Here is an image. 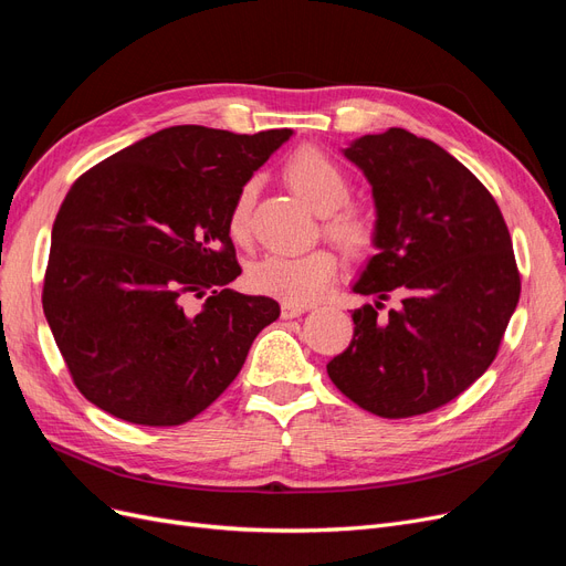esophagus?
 <instances>
[{
  "label": "esophagus",
  "instance_id": "1",
  "mask_svg": "<svg viewBox=\"0 0 566 566\" xmlns=\"http://www.w3.org/2000/svg\"><path fill=\"white\" fill-rule=\"evenodd\" d=\"M305 305H296V303H286L282 301V319H291V317H301L305 313Z\"/></svg>",
  "mask_w": 566,
  "mask_h": 566
}]
</instances>
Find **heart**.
Wrapping results in <instances>:
<instances>
[{
	"mask_svg": "<svg viewBox=\"0 0 566 566\" xmlns=\"http://www.w3.org/2000/svg\"><path fill=\"white\" fill-rule=\"evenodd\" d=\"M286 180L303 202L324 216V232L348 253H359L371 244V223L359 211L340 209L350 199V178L322 150L305 148L286 161ZM253 186H244L230 209L228 230L232 240L242 242L249 234ZM336 256L326 249H315L301 256L268 253L251 263L247 282L259 294L275 296L286 303H315L336 280Z\"/></svg>",
	"mask_w": 566,
	"mask_h": 566,
	"instance_id": "obj_1",
	"label": "heart"
}]
</instances>
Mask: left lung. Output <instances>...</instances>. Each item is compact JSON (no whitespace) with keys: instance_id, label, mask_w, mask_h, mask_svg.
Masks as SVG:
<instances>
[{"instance_id":"left-lung-1","label":"left lung","mask_w":566,"mask_h":566,"mask_svg":"<svg viewBox=\"0 0 566 566\" xmlns=\"http://www.w3.org/2000/svg\"><path fill=\"white\" fill-rule=\"evenodd\" d=\"M340 153L371 186L376 253L353 291L376 301L355 310L353 340L326 374L376 416L432 411L496 357L520 301L510 232L489 190L428 138L388 129ZM395 287L403 307L378 321Z\"/></svg>"}]
</instances>
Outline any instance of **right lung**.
Returning <instances> with one entry per match:
<instances>
[{
	"label": "right lung",
	"mask_w": 566,
	"mask_h": 566,
	"mask_svg": "<svg viewBox=\"0 0 566 566\" xmlns=\"http://www.w3.org/2000/svg\"><path fill=\"white\" fill-rule=\"evenodd\" d=\"M291 136L169 126L75 180L51 228L42 303L91 405L138 426H180L240 374L280 303L228 289L242 272L228 218Z\"/></svg>",
	"instance_id": "right-lung-1"
}]
</instances>
